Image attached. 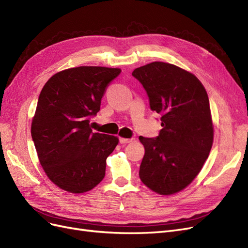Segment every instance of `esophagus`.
<instances>
[{
    "label": "esophagus",
    "instance_id": "34e87169",
    "mask_svg": "<svg viewBox=\"0 0 248 248\" xmlns=\"http://www.w3.org/2000/svg\"><path fill=\"white\" fill-rule=\"evenodd\" d=\"M134 139H125V138H119V143L121 144H127V143L133 142Z\"/></svg>",
    "mask_w": 248,
    "mask_h": 248
}]
</instances>
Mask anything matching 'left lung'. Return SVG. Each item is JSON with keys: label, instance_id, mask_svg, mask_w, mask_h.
Listing matches in <instances>:
<instances>
[{"label": "left lung", "instance_id": "8db88e82", "mask_svg": "<svg viewBox=\"0 0 248 248\" xmlns=\"http://www.w3.org/2000/svg\"><path fill=\"white\" fill-rule=\"evenodd\" d=\"M132 75L144 87L150 109L161 114L156 138L139 140L145 155L139 177L159 195L186 187L201 171L213 143L208 94L199 79L172 63L154 62Z\"/></svg>", "mask_w": 248, "mask_h": 248}]
</instances>
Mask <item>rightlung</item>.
Returning <instances> with one entry per match:
<instances>
[{
    "instance_id": "obj_1",
    "label": "right lung",
    "mask_w": 248,
    "mask_h": 248,
    "mask_svg": "<svg viewBox=\"0 0 248 248\" xmlns=\"http://www.w3.org/2000/svg\"><path fill=\"white\" fill-rule=\"evenodd\" d=\"M121 72L106 67L67 69L54 74L40 93L31 138L46 175L63 190L85 193L105 176L106 158L118 138L93 133L90 121Z\"/></svg>"
}]
</instances>
